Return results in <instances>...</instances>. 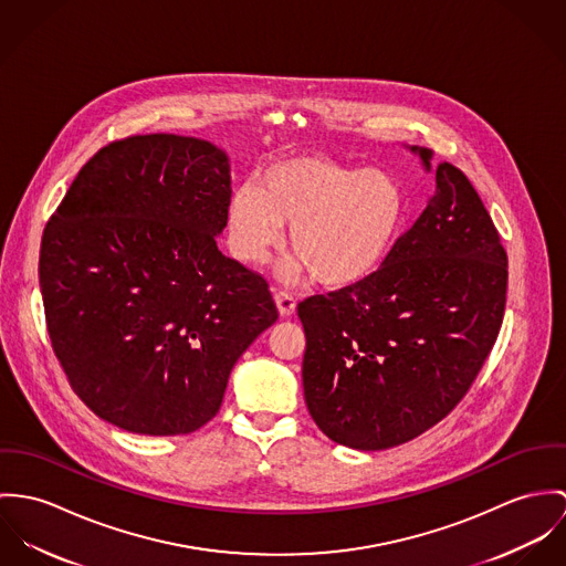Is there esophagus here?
I'll return each instance as SVG.
<instances>
[{"label": "esophagus", "mask_w": 566, "mask_h": 566, "mask_svg": "<svg viewBox=\"0 0 566 566\" xmlns=\"http://www.w3.org/2000/svg\"><path fill=\"white\" fill-rule=\"evenodd\" d=\"M273 300H275V306H277V311H280L282 316H291V314L295 313V300L289 293L275 291Z\"/></svg>", "instance_id": "1"}]
</instances>
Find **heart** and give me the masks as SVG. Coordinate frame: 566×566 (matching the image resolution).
<instances>
[{"label": "heart", "mask_w": 566, "mask_h": 566, "mask_svg": "<svg viewBox=\"0 0 566 566\" xmlns=\"http://www.w3.org/2000/svg\"><path fill=\"white\" fill-rule=\"evenodd\" d=\"M406 223V192L381 169L343 165L323 156L271 163L258 189L237 190L228 206V243L245 264H262L282 245L300 258L286 271L306 269L332 291L371 280L392 252Z\"/></svg>", "instance_id": "1"}]
</instances>
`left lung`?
Returning a JSON list of instances; mask_svg holds the SVG:
<instances>
[{"mask_svg": "<svg viewBox=\"0 0 566 566\" xmlns=\"http://www.w3.org/2000/svg\"><path fill=\"white\" fill-rule=\"evenodd\" d=\"M437 187L371 280L297 306L311 417L327 439L379 451L444 419L491 354L507 255L480 195L449 163L410 147Z\"/></svg>", "mask_w": 566, "mask_h": 566, "instance_id": "8db88e82", "label": "left lung"}]
</instances>
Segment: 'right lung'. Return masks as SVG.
Masks as SVG:
<instances>
[{
  "mask_svg": "<svg viewBox=\"0 0 566 566\" xmlns=\"http://www.w3.org/2000/svg\"><path fill=\"white\" fill-rule=\"evenodd\" d=\"M230 158L178 134L99 149L41 243L48 332L75 395L145 437L190 434L237 360L277 321L264 277L223 255Z\"/></svg>",
  "mask_w": 566,
  "mask_h": 566,
  "instance_id": "right-lung-1",
  "label": "right lung"
}]
</instances>
